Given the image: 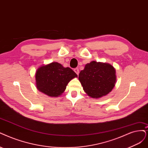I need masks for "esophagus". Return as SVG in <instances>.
Returning <instances> with one entry per match:
<instances>
[{
    "instance_id": "esophagus-1",
    "label": "esophagus",
    "mask_w": 148,
    "mask_h": 148,
    "mask_svg": "<svg viewBox=\"0 0 148 148\" xmlns=\"http://www.w3.org/2000/svg\"><path fill=\"white\" fill-rule=\"evenodd\" d=\"M74 72L77 74V75H79V69H78V68H75L74 69Z\"/></svg>"
}]
</instances>
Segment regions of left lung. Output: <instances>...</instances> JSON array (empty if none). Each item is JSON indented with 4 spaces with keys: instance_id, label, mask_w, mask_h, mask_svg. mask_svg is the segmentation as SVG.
Here are the masks:
<instances>
[{
    "instance_id": "1",
    "label": "left lung",
    "mask_w": 148,
    "mask_h": 148,
    "mask_svg": "<svg viewBox=\"0 0 148 148\" xmlns=\"http://www.w3.org/2000/svg\"><path fill=\"white\" fill-rule=\"evenodd\" d=\"M79 79L86 95L98 99L108 95L114 88L116 70L109 63L92 61L80 71Z\"/></svg>"
}]
</instances>
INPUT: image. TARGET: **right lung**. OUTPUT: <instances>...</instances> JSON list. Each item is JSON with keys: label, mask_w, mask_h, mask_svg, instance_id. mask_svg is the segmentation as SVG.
<instances>
[{"label": "right lung", "mask_w": 148, "mask_h": 148, "mask_svg": "<svg viewBox=\"0 0 148 148\" xmlns=\"http://www.w3.org/2000/svg\"><path fill=\"white\" fill-rule=\"evenodd\" d=\"M77 75L69 68H64L57 62L39 67L35 73L36 88L49 97L61 96L66 86Z\"/></svg>", "instance_id": "right-lung-1"}]
</instances>
